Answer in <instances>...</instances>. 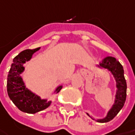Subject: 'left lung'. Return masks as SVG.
I'll return each instance as SVG.
<instances>
[{"label": "left lung", "mask_w": 135, "mask_h": 135, "mask_svg": "<svg viewBox=\"0 0 135 135\" xmlns=\"http://www.w3.org/2000/svg\"><path fill=\"white\" fill-rule=\"evenodd\" d=\"M99 67L107 69L113 75L116 81V95L115 100L113 107L110 109L107 116L103 119H97L99 122H107L112 120L116 115L119 113L121 109L123 107L126 100V91H127V84L124 76V69L122 66L116 59L112 56H107L104 58L100 62ZM88 114V113H87ZM89 115V114H88ZM90 116V115H89ZM91 117V116H90Z\"/></svg>", "instance_id": "8db88e82"}]
</instances>
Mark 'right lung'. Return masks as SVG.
<instances>
[{"label":"right lung","mask_w":135,"mask_h":135,"mask_svg":"<svg viewBox=\"0 0 135 135\" xmlns=\"http://www.w3.org/2000/svg\"><path fill=\"white\" fill-rule=\"evenodd\" d=\"M40 49H27L20 53L13 59V62L7 75V94L10 100L13 102L18 109L27 113H35L45 109L50 106L51 101L41 100L40 97L35 94L26 88L20 74L24 71L23 64L30 60L33 54ZM62 86H59L56 89L58 93L61 90Z\"/></svg>","instance_id":"right-lung-1"}]
</instances>
